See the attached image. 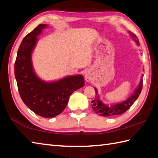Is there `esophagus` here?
I'll return each mask as SVG.
<instances>
[{"instance_id":"obj_1","label":"esophagus","mask_w":158,"mask_h":158,"mask_svg":"<svg viewBox=\"0 0 158 158\" xmlns=\"http://www.w3.org/2000/svg\"><path fill=\"white\" fill-rule=\"evenodd\" d=\"M91 74H90V73L89 72V71H87V72H85V81H88V82H89V81H91Z\"/></svg>"}]
</instances>
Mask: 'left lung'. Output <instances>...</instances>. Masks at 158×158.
<instances>
[{"label":"left lung","mask_w":158,"mask_h":158,"mask_svg":"<svg viewBox=\"0 0 158 158\" xmlns=\"http://www.w3.org/2000/svg\"><path fill=\"white\" fill-rule=\"evenodd\" d=\"M129 33L130 34V35L133 38H134V41L136 42V44L138 45H140V44H139V40L137 38V36L135 35L134 33H132L131 31H129ZM143 79H141L140 84H139L136 90L135 91L134 94L131 95V97H129L127 100L123 102V103L112 105V106H111L110 107L107 106V105L103 104L99 99H98V97L97 96H95V98L92 101V109H93V110L96 113L103 116H111L119 115V114H121L125 112L127 110L130 108V107L132 106L133 103L136 101V99L139 97V95H140V94L141 93L142 89H143ZM94 89H95L96 94H98L97 89L96 88H94Z\"/></svg>","instance_id":"left-lung-1"}]
</instances>
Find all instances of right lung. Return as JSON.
Masks as SVG:
<instances>
[{"mask_svg": "<svg viewBox=\"0 0 158 158\" xmlns=\"http://www.w3.org/2000/svg\"><path fill=\"white\" fill-rule=\"evenodd\" d=\"M46 27V24H40L24 37L17 52L14 71L18 92L26 106L40 116L52 118L62 112L70 96L82 88L85 81L80 75L50 83L37 77L33 69L31 53L37 36Z\"/></svg>", "mask_w": 158, "mask_h": 158, "instance_id": "obj_1", "label": "right lung"}]
</instances>
